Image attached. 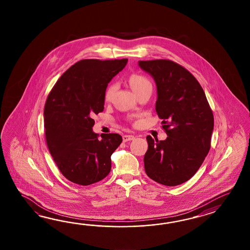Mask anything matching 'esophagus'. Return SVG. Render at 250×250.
<instances>
[{
    "mask_svg": "<svg viewBox=\"0 0 250 250\" xmlns=\"http://www.w3.org/2000/svg\"><path fill=\"white\" fill-rule=\"evenodd\" d=\"M135 138L134 136L132 135H124L123 137V142H127V141H130V140H133Z\"/></svg>",
    "mask_w": 250,
    "mask_h": 250,
    "instance_id": "esophagus-1",
    "label": "esophagus"
}]
</instances>
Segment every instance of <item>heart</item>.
<instances>
[{
  "mask_svg": "<svg viewBox=\"0 0 250 250\" xmlns=\"http://www.w3.org/2000/svg\"><path fill=\"white\" fill-rule=\"evenodd\" d=\"M128 82L135 93L145 89L146 87H152L150 81L146 77H144L143 75L137 74V73H134L129 76ZM114 90H115V85L111 84L107 86L105 92H104V100L105 101L109 102L111 100Z\"/></svg>",
  "mask_w": 250,
  "mask_h": 250,
  "instance_id": "obj_1",
  "label": "heart"
}]
</instances>
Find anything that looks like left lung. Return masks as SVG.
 Returning <instances> with one entry per match:
<instances>
[{
  "mask_svg": "<svg viewBox=\"0 0 250 250\" xmlns=\"http://www.w3.org/2000/svg\"><path fill=\"white\" fill-rule=\"evenodd\" d=\"M138 65L155 81V110L168 136L162 141L146 137L145 170L160 184L177 186L192 178L208 155L213 114L202 86L180 64L152 60L139 61Z\"/></svg>",
  "mask_w": 250,
  "mask_h": 250,
  "instance_id": "1",
  "label": "left lung"
}]
</instances>
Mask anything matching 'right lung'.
<instances>
[{"mask_svg": "<svg viewBox=\"0 0 250 250\" xmlns=\"http://www.w3.org/2000/svg\"><path fill=\"white\" fill-rule=\"evenodd\" d=\"M127 62V59L81 60L48 95L43 110L48 149L62 175L73 183L87 186L111 171V155L123 138L110 133L99 139L92 118L104 111L108 83Z\"/></svg>", "mask_w": 250, "mask_h": 250, "instance_id": "1", "label": "right lung"}]
</instances>
